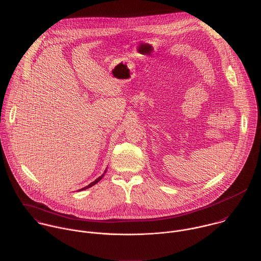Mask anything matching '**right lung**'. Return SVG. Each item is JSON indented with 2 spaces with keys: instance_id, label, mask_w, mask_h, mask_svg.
<instances>
[{
  "instance_id": "add662e5",
  "label": "right lung",
  "mask_w": 261,
  "mask_h": 261,
  "mask_svg": "<svg viewBox=\"0 0 261 261\" xmlns=\"http://www.w3.org/2000/svg\"><path fill=\"white\" fill-rule=\"evenodd\" d=\"M106 172H107V169H106V170H105L104 173H103V174H102V175H101V176H99V177H98V178H97V179H96V180H94V181H93V182H91V184H90V185H88V186H87V187H85V188H83V189H81V190H79V192H81V191H84V190H87V189H90V188H92V187H93V186H95V185H96V184H97V182H99V181H100V180H101V179H102V178H103V177H104V174H105V173H106Z\"/></svg>"
}]
</instances>
